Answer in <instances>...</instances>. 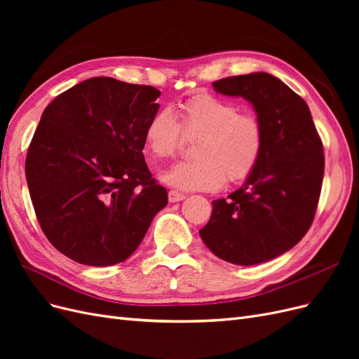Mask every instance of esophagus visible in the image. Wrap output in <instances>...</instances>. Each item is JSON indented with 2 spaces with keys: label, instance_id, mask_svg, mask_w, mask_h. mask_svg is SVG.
Listing matches in <instances>:
<instances>
[{
  "label": "esophagus",
  "instance_id": "1",
  "mask_svg": "<svg viewBox=\"0 0 359 359\" xmlns=\"http://www.w3.org/2000/svg\"><path fill=\"white\" fill-rule=\"evenodd\" d=\"M168 199H169V202L175 203V202H180V201H182V199H186V194H182V193L177 191V190H170V191L168 193Z\"/></svg>",
  "mask_w": 359,
  "mask_h": 359
}]
</instances>
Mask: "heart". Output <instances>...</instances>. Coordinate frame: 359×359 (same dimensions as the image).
I'll list each match as a JSON object with an SVG mask.
<instances>
[{"label":"heart","mask_w":359,"mask_h":359,"mask_svg":"<svg viewBox=\"0 0 359 359\" xmlns=\"http://www.w3.org/2000/svg\"><path fill=\"white\" fill-rule=\"evenodd\" d=\"M180 119L165 107L151 115L144 130L147 153L168 158L177 153L181 130L186 135H202L191 161H181L160 180L184 191H214L226 182H238L252 173L262 156L264 128L252 114L210 94H198L180 104Z\"/></svg>","instance_id":"heart-1"}]
</instances>
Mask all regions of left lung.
Returning <instances> with one entry per match:
<instances>
[{
  "mask_svg": "<svg viewBox=\"0 0 359 359\" xmlns=\"http://www.w3.org/2000/svg\"><path fill=\"white\" fill-rule=\"evenodd\" d=\"M214 90L252 103L264 128L255 170L227 199L212 201L202 241L220 259L257 265L297 245L320 196L325 157L307 103L276 76L256 72L212 82Z\"/></svg>",
  "mask_w": 359,
  "mask_h": 359,
  "instance_id": "1",
  "label": "left lung"
}]
</instances>
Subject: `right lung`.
Returning a JSON list of instances; mask_svg holds the SVG:
<instances>
[{
    "label": "right lung",
    "instance_id": "add662e5",
    "mask_svg": "<svg viewBox=\"0 0 359 359\" xmlns=\"http://www.w3.org/2000/svg\"><path fill=\"white\" fill-rule=\"evenodd\" d=\"M160 94L100 76L64 91L41 114L27 154V184L41 231L74 262H124L166 206L168 191L142 153Z\"/></svg>",
    "mask_w": 359,
    "mask_h": 359
}]
</instances>
